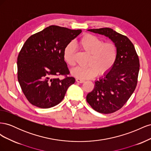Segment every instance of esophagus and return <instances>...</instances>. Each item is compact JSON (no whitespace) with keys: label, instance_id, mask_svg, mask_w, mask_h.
<instances>
[{"label":"esophagus","instance_id":"1","mask_svg":"<svg viewBox=\"0 0 151 151\" xmlns=\"http://www.w3.org/2000/svg\"><path fill=\"white\" fill-rule=\"evenodd\" d=\"M76 81L79 83H83L85 81L84 79H80V78H77Z\"/></svg>","mask_w":151,"mask_h":151}]
</instances>
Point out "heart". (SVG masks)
<instances>
[{"instance_id": "b5f03b06", "label": "heart", "mask_w": 151, "mask_h": 151, "mask_svg": "<svg viewBox=\"0 0 151 151\" xmlns=\"http://www.w3.org/2000/svg\"><path fill=\"white\" fill-rule=\"evenodd\" d=\"M79 46L90 53L88 66L76 67L71 74L77 78L89 79L96 75L107 73L115 64L118 56L116 44L113 42H103V40L91 34H86L79 41ZM75 47L73 43L68 44L63 50V58L67 64L74 67L76 64Z\"/></svg>"}]
</instances>
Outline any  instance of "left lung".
<instances>
[{
	"label": "left lung",
	"instance_id": "8db88e82",
	"mask_svg": "<svg viewBox=\"0 0 151 151\" xmlns=\"http://www.w3.org/2000/svg\"><path fill=\"white\" fill-rule=\"evenodd\" d=\"M88 31L108 37L117 47L115 64L106 74L95 81L94 88L86 96L87 102L95 111L112 113L123 107L135 89L140 67L139 57L131 41L113 29Z\"/></svg>",
	"mask_w": 151,
	"mask_h": 151
}]
</instances>
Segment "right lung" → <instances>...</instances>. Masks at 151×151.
Returning a JSON list of instances; mask_svg holds the SVG:
<instances>
[{
  "mask_svg": "<svg viewBox=\"0 0 151 151\" xmlns=\"http://www.w3.org/2000/svg\"><path fill=\"white\" fill-rule=\"evenodd\" d=\"M81 32L52 25L26 41L17 57V79L31 104L49 108L62 101L75 83L63 60V50ZM59 75L65 77L60 80Z\"/></svg>",
  "mask_w": 151,
  "mask_h": 151,
  "instance_id": "right-lung-1",
  "label": "right lung"
}]
</instances>
